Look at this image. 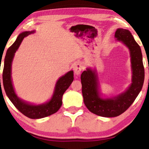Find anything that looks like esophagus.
Masks as SVG:
<instances>
[{
  "instance_id": "esophagus-1",
  "label": "esophagus",
  "mask_w": 149,
  "mask_h": 149,
  "mask_svg": "<svg viewBox=\"0 0 149 149\" xmlns=\"http://www.w3.org/2000/svg\"><path fill=\"white\" fill-rule=\"evenodd\" d=\"M73 70H74V73H76V75H79L82 70H83V65H82L81 63L77 62L76 64L74 65Z\"/></svg>"
}]
</instances>
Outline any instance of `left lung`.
<instances>
[{"label":"left lung","mask_w":149,"mask_h":149,"mask_svg":"<svg viewBox=\"0 0 149 149\" xmlns=\"http://www.w3.org/2000/svg\"><path fill=\"white\" fill-rule=\"evenodd\" d=\"M115 37L118 40L123 42L130 52L132 77V83L127 90L113 98L104 99L100 97L98 78L95 71L87 69L80 76L85 105L90 112L102 117H116L125 111L138 96L144 80L141 50L130 31L118 29Z\"/></svg>","instance_id":"8db88e82"}]
</instances>
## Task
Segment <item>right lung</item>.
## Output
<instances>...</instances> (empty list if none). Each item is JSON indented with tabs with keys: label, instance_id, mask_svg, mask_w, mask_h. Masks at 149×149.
<instances>
[{
	"label": "right lung",
	"instance_id": "1",
	"mask_svg": "<svg viewBox=\"0 0 149 149\" xmlns=\"http://www.w3.org/2000/svg\"><path fill=\"white\" fill-rule=\"evenodd\" d=\"M33 31L22 32L18 36L15 42L8 48L6 52L4 60V67L3 71V83L7 96L11 101L12 103L22 114L32 119H38L47 117L54 113L60 109L62 104V96L64 93L69 88L73 80V71H70L64 76H61L57 80L54 88V94L49 102L45 104L33 105L22 100L17 96L11 78V66L15 53L17 50L20 44L24 38ZM1 82V79H0Z\"/></svg>",
	"mask_w": 149,
	"mask_h": 149
}]
</instances>
